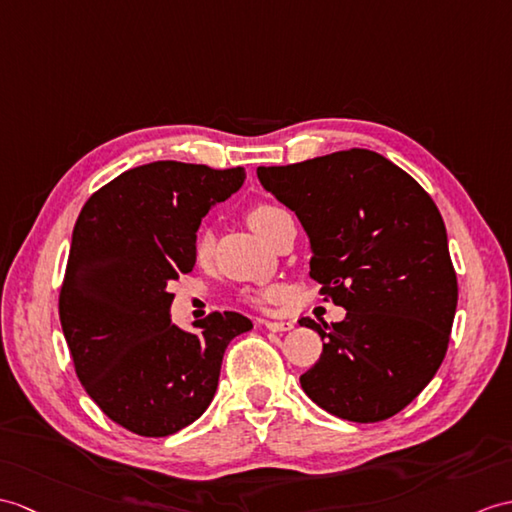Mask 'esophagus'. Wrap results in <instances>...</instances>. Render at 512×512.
Masks as SVG:
<instances>
[{"mask_svg":"<svg viewBox=\"0 0 512 512\" xmlns=\"http://www.w3.org/2000/svg\"><path fill=\"white\" fill-rule=\"evenodd\" d=\"M261 325H264L270 331H288V329H292L290 320H261Z\"/></svg>","mask_w":512,"mask_h":512,"instance_id":"1","label":"esophagus"}]
</instances>
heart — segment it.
Segmentation results:
<instances>
[{"instance_id": "b5f03b06", "label": "heart", "mask_w": 512, "mask_h": 512, "mask_svg": "<svg viewBox=\"0 0 512 512\" xmlns=\"http://www.w3.org/2000/svg\"><path fill=\"white\" fill-rule=\"evenodd\" d=\"M285 213L281 207L272 205V202H255V205L246 211V222L261 240L268 242V235L272 231V224L277 222V218ZM213 253V233L209 229H200L194 237V259L198 264H207ZM275 292L272 290H257V292H248L246 299L251 303H264L272 299Z\"/></svg>"}]
</instances>
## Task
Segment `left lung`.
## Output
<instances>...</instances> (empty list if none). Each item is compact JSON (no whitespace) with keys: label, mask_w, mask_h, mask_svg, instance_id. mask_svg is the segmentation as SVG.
Listing matches in <instances>:
<instances>
[{"label":"left lung","mask_w":512,"mask_h":512,"mask_svg":"<svg viewBox=\"0 0 512 512\" xmlns=\"http://www.w3.org/2000/svg\"><path fill=\"white\" fill-rule=\"evenodd\" d=\"M259 183L310 235V277L347 310L318 325L323 353L301 375L305 395L334 417H395L432 382L447 353L458 303L441 211L382 154L351 148L257 168Z\"/></svg>","instance_id":"left-lung-1"}]
</instances>
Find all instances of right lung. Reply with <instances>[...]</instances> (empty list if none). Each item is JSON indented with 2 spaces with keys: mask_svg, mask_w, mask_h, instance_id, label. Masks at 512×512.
I'll list each match as a JSON object with an SVG mask.
<instances>
[{
  "mask_svg": "<svg viewBox=\"0 0 512 512\" xmlns=\"http://www.w3.org/2000/svg\"><path fill=\"white\" fill-rule=\"evenodd\" d=\"M244 168L154 161L100 187L71 235L58 316L76 375L100 410L139 436H170L207 410L229 342L253 329L211 312L198 331L170 320V283L194 270V237Z\"/></svg>",
  "mask_w": 512,
  "mask_h": 512,
  "instance_id": "add662e5",
  "label": "right lung"
}]
</instances>
